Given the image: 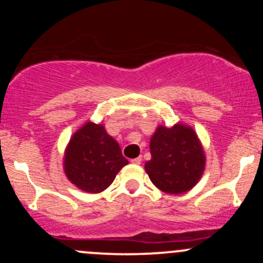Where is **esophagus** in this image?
Returning <instances> with one entry per match:
<instances>
[{
  "label": "esophagus",
  "instance_id": "esophagus-1",
  "mask_svg": "<svg viewBox=\"0 0 263 263\" xmlns=\"http://www.w3.org/2000/svg\"><path fill=\"white\" fill-rule=\"evenodd\" d=\"M141 161H142V158H141V156H139V158L132 159L131 163H132V164H137V165H139V164H141Z\"/></svg>",
  "mask_w": 263,
  "mask_h": 263
}]
</instances>
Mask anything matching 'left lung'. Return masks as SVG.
I'll return each mask as SVG.
<instances>
[{
  "label": "left lung",
  "instance_id": "obj_1",
  "mask_svg": "<svg viewBox=\"0 0 263 263\" xmlns=\"http://www.w3.org/2000/svg\"><path fill=\"white\" fill-rule=\"evenodd\" d=\"M151 159L145 171L154 185L171 195L195 187L205 171V153L191 127L159 126L150 140Z\"/></svg>",
  "mask_w": 263,
  "mask_h": 263
}]
</instances>
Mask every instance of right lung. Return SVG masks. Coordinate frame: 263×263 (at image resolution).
<instances>
[{
	"mask_svg": "<svg viewBox=\"0 0 263 263\" xmlns=\"http://www.w3.org/2000/svg\"><path fill=\"white\" fill-rule=\"evenodd\" d=\"M127 164L118 142L103 124L92 122H86L73 134L63 160L67 178L87 193H99L109 187Z\"/></svg>",
	"mask_w": 263,
	"mask_h": 263,
	"instance_id": "right-lung-1",
	"label": "right lung"
}]
</instances>
